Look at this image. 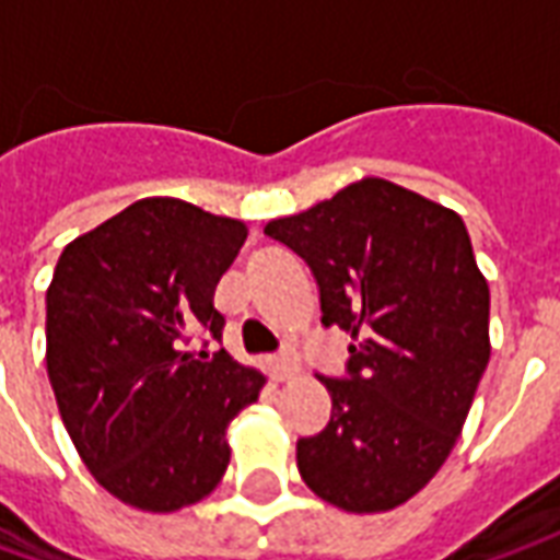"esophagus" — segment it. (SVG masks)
Wrapping results in <instances>:
<instances>
[{
    "label": "esophagus",
    "instance_id": "34e87169",
    "mask_svg": "<svg viewBox=\"0 0 560 560\" xmlns=\"http://www.w3.org/2000/svg\"><path fill=\"white\" fill-rule=\"evenodd\" d=\"M296 372H300V363H296L293 357H288V353H281V357H276V360H272V377H276L279 384L291 381Z\"/></svg>",
    "mask_w": 560,
    "mask_h": 560
}]
</instances>
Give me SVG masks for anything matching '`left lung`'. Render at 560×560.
<instances>
[{"instance_id":"left-lung-1","label":"left lung","mask_w":560,"mask_h":560,"mask_svg":"<svg viewBox=\"0 0 560 560\" xmlns=\"http://www.w3.org/2000/svg\"><path fill=\"white\" fill-rule=\"evenodd\" d=\"M312 267L324 327L351 336L324 432L296 441L305 486L345 513L411 501L456 446L489 365V284L465 221L363 176L264 228Z\"/></svg>"}]
</instances>
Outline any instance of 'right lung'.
<instances>
[{"mask_svg": "<svg viewBox=\"0 0 560 560\" xmlns=\"http://www.w3.org/2000/svg\"><path fill=\"white\" fill-rule=\"evenodd\" d=\"M248 228L179 197H143L62 248L47 288V377L83 465L122 504L176 513L231 462L228 425L267 384L219 351L215 284Z\"/></svg>", "mask_w": 560, "mask_h": 560, "instance_id": "1", "label": "right lung"}]
</instances>
